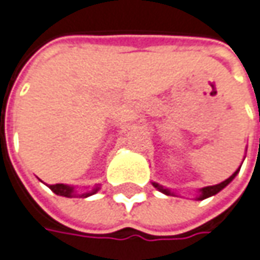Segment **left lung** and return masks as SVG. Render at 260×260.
I'll use <instances>...</instances> for the list:
<instances>
[{
	"label": "left lung",
	"instance_id": "left-lung-1",
	"mask_svg": "<svg viewBox=\"0 0 260 260\" xmlns=\"http://www.w3.org/2000/svg\"><path fill=\"white\" fill-rule=\"evenodd\" d=\"M239 171H240V168H239V170H237V171H236L234 174L231 175L230 178H227L225 181H222V183H219V184H216V186H208V187L202 188V190H201L202 194L199 196V198H198V199H199V201H202V199H206V198H209V196H214V194H216V193H218L219 190H222V188L225 187V186H227L230 181H233V178H234V177L237 175V173H239ZM153 186H155L156 188H159V190H161L162 193H165V194H171V193H170V190H167V188L161 187V186H159V184H156V183H153Z\"/></svg>",
	"mask_w": 260,
	"mask_h": 260
}]
</instances>
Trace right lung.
Returning <instances> with one entry per match:
<instances>
[{
	"label": "right lung",
	"mask_w": 260,
	"mask_h": 260,
	"mask_svg": "<svg viewBox=\"0 0 260 260\" xmlns=\"http://www.w3.org/2000/svg\"><path fill=\"white\" fill-rule=\"evenodd\" d=\"M49 188L55 193V194H59V196H66V198H76V196H83V198H87L93 193H96L98 187L93 190V191H89V193H83V194H77L74 193V190L70 186H66V184H54V186H49Z\"/></svg>",
	"instance_id": "add662e5"
}]
</instances>
